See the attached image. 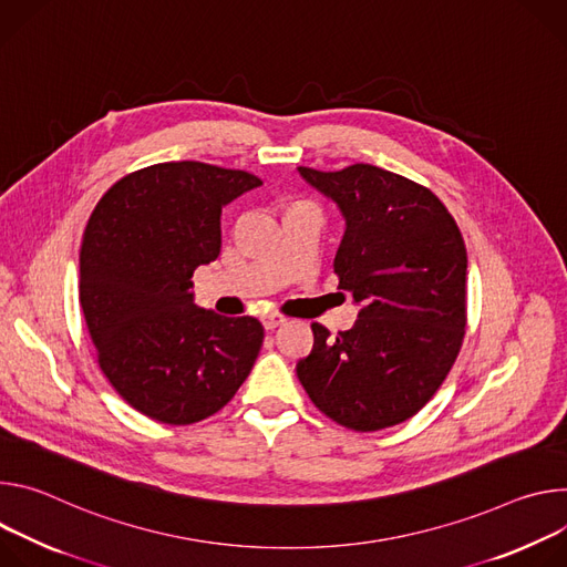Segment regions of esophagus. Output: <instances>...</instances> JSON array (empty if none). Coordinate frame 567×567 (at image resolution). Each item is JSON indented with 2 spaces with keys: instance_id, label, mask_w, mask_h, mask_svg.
<instances>
[{
  "instance_id": "1",
  "label": "esophagus",
  "mask_w": 567,
  "mask_h": 567,
  "mask_svg": "<svg viewBox=\"0 0 567 567\" xmlns=\"http://www.w3.org/2000/svg\"><path fill=\"white\" fill-rule=\"evenodd\" d=\"M261 322H264V327H266L268 331H272V329L281 327V324L286 322V318L281 316V312H268V316L261 318Z\"/></svg>"
}]
</instances>
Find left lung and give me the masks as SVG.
Wrapping results in <instances>:
<instances>
[{
    "instance_id": "1",
    "label": "left lung",
    "mask_w": 567,
    "mask_h": 567,
    "mask_svg": "<svg viewBox=\"0 0 567 567\" xmlns=\"http://www.w3.org/2000/svg\"><path fill=\"white\" fill-rule=\"evenodd\" d=\"M338 203L347 231L336 255L338 288L360 303L358 322L297 362L310 401L336 423L373 432L412 419L446 381L466 329V245L427 186L353 164L297 168Z\"/></svg>"
}]
</instances>
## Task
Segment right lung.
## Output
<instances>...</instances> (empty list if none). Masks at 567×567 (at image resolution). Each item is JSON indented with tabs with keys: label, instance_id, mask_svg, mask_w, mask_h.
<instances>
[{
	"label": "right lung",
	"instance_id": "add662e5",
	"mask_svg": "<svg viewBox=\"0 0 567 567\" xmlns=\"http://www.w3.org/2000/svg\"><path fill=\"white\" fill-rule=\"evenodd\" d=\"M261 179L205 162H164L114 182L81 245V308L118 396L168 425L223 410L264 344L257 318L194 303L198 266L220 255V214Z\"/></svg>",
	"mask_w": 567,
	"mask_h": 567
}]
</instances>
